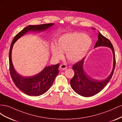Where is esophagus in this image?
Listing matches in <instances>:
<instances>
[{
	"label": "esophagus",
	"mask_w": 122,
	"mask_h": 122,
	"mask_svg": "<svg viewBox=\"0 0 122 122\" xmlns=\"http://www.w3.org/2000/svg\"><path fill=\"white\" fill-rule=\"evenodd\" d=\"M67 68V66H66L65 64H61L60 66V69L61 70H65Z\"/></svg>",
	"instance_id": "obj_1"
}]
</instances>
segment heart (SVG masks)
Returning a JSON list of instances; mask_svg holds the SVG:
<instances>
[{
    "instance_id": "b5f03b06",
    "label": "heart",
    "mask_w": 122,
    "mask_h": 122,
    "mask_svg": "<svg viewBox=\"0 0 122 122\" xmlns=\"http://www.w3.org/2000/svg\"><path fill=\"white\" fill-rule=\"evenodd\" d=\"M92 44V40L88 35L81 32H73L61 36L52 44L51 51L52 56L59 60L65 52L66 57L71 62L81 60L86 55Z\"/></svg>"
}]
</instances>
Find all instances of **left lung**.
<instances>
[{
	"mask_svg": "<svg viewBox=\"0 0 122 122\" xmlns=\"http://www.w3.org/2000/svg\"><path fill=\"white\" fill-rule=\"evenodd\" d=\"M99 46L108 47L112 51L113 55V70L110 75L105 80H96L88 76L83 68L84 58L73 65L72 69L74 72V76L70 80V84L73 90L81 96L88 97L98 94L104 88L112 76L116 66V56L114 48L111 42L100 32H99L98 41L94 48Z\"/></svg>",
	"mask_w": 122,
	"mask_h": 122,
	"instance_id": "obj_1",
	"label": "left lung"
}]
</instances>
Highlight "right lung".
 <instances>
[{
    "label": "right lung",
    "instance_id": "add662e5",
    "mask_svg": "<svg viewBox=\"0 0 122 122\" xmlns=\"http://www.w3.org/2000/svg\"><path fill=\"white\" fill-rule=\"evenodd\" d=\"M48 23L37 25H29L25 27L15 36L10 45L9 52V69L11 78L16 86L25 94L29 96H40L48 90L59 73L60 65L46 67L42 71L35 76L23 77L18 74L14 70L12 61V50L14 43L21 36L28 31H41L45 30L53 25Z\"/></svg>",
    "mask_w": 122,
    "mask_h": 122
}]
</instances>
